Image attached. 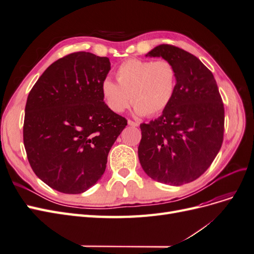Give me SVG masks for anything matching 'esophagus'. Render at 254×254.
I'll list each match as a JSON object with an SVG mask.
<instances>
[{
  "label": "esophagus",
  "instance_id": "1",
  "mask_svg": "<svg viewBox=\"0 0 254 254\" xmlns=\"http://www.w3.org/2000/svg\"><path fill=\"white\" fill-rule=\"evenodd\" d=\"M128 125L133 126V127H137V126H139V123L133 122V121H131V120H128Z\"/></svg>",
  "mask_w": 254,
  "mask_h": 254
}]
</instances>
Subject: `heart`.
<instances>
[{
	"label": "heart",
	"instance_id": "b5f03b06",
	"mask_svg": "<svg viewBox=\"0 0 254 254\" xmlns=\"http://www.w3.org/2000/svg\"><path fill=\"white\" fill-rule=\"evenodd\" d=\"M115 77L118 83L107 77L101 86L104 101L111 111L124 112L131 101L137 115L155 117L171 105L178 74L168 60L131 58L118 66Z\"/></svg>",
	"mask_w": 254,
	"mask_h": 254
}]
</instances>
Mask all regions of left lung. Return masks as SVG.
<instances>
[{
	"instance_id": "obj_1",
	"label": "left lung",
	"mask_w": 254,
	"mask_h": 254,
	"mask_svg": "<svg viewBox=\"0 0 254 254\" xmlns=\"http://www.w3.org/2000/svg\"><path fill=\"white\" fill-rule=\"evenodd\" d=\"M146 56L171 61L178 80L162 115L140 125V163L151 179L181 186L199 178L217 156L224 141V103L212 72L193 54L160 44Z\"/></svg>"
}]
</instances>
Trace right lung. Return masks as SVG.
I'll list each match as a JSON object with an SVG mask.
<instances>
[{"label":"right lung","mask_w":254,"mask_h":254,"mask_svg":"<svg viewBox=\"0 0 254 254\" xmlns=\"http://www.w3.org/2000/svg\"><path fill=\"white\" fill-rule=\"evenodd\" d=\"M108 57L76 52L58 59L30 90L23 142L34 173L64 194L89 190L105 173L113 143L127 120L104 102Z\"/></svg>","instance_id":"1"}]
</instances>
